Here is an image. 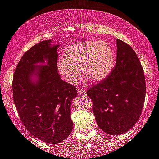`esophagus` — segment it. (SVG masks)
Returning a JSON list of instances; mask_svg holds the SVG:
<instances>
[{"label":"esophagus","mask_w":159,"mask_h":159,"mask_svg":"<svg viewBox=\"0 0 159 159\" xmlns=\"http://www.w3.org/2000/svg\"><path fill=\"white\" fill-rule=\"evenodd\" d=\"M78 95H86V91L82 89H80L78 91Z\"/></svg>","instance_id":"esophagus-1"}]
</instances>
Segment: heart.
<instances>
[{
	"label": "heart",
	"mask_w": 159,
	"mask_h": 159,
	"mask_svg": "<svg viewBox=\"0 0 159 159\" xmlns=\"http://www.w3.org/2000/svg\"><path fill=\"white\" fill-rule=\"evenodd\" d=\"M113 49L104 41H84L69 46L64 57L57 61V70L66 82L75 84L80 71L84 74L83 81L99 82L109 75L115 66Z\"/></svg>",
	"instance_id": "heart-1"
}]
</instances>
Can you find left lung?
Wrapping results in <instances>:
<instances>
[{
  "label": "left lung",
  "instance_id": "left-lung-1",
  "mask_svg": "<svg viewBox=\"0 0 159 159\" xmlns=\"http://www.w3.org/2000/svg\"><path fill=\"white\" fill-rule=\"evenodd\" d=\"M116 65L100 83L88 90L101 129L111 135L129 131L139 119L145 98V78L134 50L117 39Z\"/></svg>",
  "mask_w": 159,
  "mask_h": 159
}]
</instances>
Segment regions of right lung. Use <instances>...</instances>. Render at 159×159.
<instances>
[{
  "label": "right lung",
  "instance_id": "add662e5",
  "mask_svg": "<svg viewBox=\"0 0 159 159\" xmlns=\"http://www.w3.org/2000/svg\"><path fill=\"white\" fill-rule=\"evenodd\" d=\"M51 42L41 41L22 56L13 78V98L30 134L46 143L57 144L73 129L70 105L78 93L61 78L57 70L59 44Z\"/></svg>",
  "mask_w": 159,
  "mask_h": 159
}]
</instances>
